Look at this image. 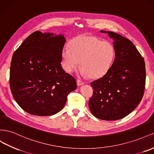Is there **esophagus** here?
<instances>
[{
    "instance_id": "1",
    "label": "esophagus",
    "mask_w": 154,
    "mask_h": 154,
    "mask_svg": "<svg viewBox=\"0 0 154 154\" xmlns=\"http://www.w3.org/2000/svg\"><path fill=\"white\" fill-rule=\"evenodd\" d=\"M77 84L78 86H81V85H82L85 84V82L82 81L81 80H79V79H77Z\"/></svg>"
}]
</instances>
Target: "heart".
Segmentation results:
<instances>
[{
    "label": "heart",
    "instance_id": "heart-1",
    "mask_svg": "<svg viewBox=\"0 0 154 154\" xmlns=\"http://www.w3.org/2000/svg\"><path fill=\"white\" fill-rule=\"evenodd\" d=\"M115 55V48L111 42L82 35L74 38L69 47L64 48L63 66L70 73L80 64L82 74L92 79L98 78L108 71Z\"/></svg>",
    "mask_w": 154,
    "mask_h": 154
}]
</instances>
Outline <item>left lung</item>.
I'll use <instances>...</instances> for the list:
<instances>
[{"mask_svg":"<svg viewBox=\"0 0 154 154\" xmlns=\"http://www.w3.org/2000/svg\"><path fill=\"white\" fill-rule=\"evenodd\" d=\"M116 57L106 74L90 83L94 89L89 100L93 115L102 120L124 118L138 106L146 83L145 63L132 42L112 32Z\"/></svg>","mask_w":154,"mask_h":154,"instance_id":"obj_1","label":"left lung"}]
</instances>
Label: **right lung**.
<instances>
[{
    "label": "right lung",
    "mask_w": 154,
    "mask_h": 154,
    "mask_svg": "<svg viewBox=\"0 0 154 154\" xmlns=\"http://www.w3.org/2000/svg\"><path fill=\"white\" fill-rule=\"evenodd\" d=\"M36 31L26 38L12 57L10 85L15 101L26 112L48 116L63 109L75 78L61 66L66 40L63 35Z\"/></svg>",
    "instance_id": "1"
}]
</instances>
